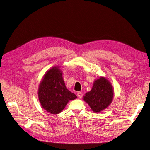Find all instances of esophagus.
Listing matches in <instances>:
<instances>
[{
	"label": "esophagus",
	"instance_id": "esophagus-1",
	"mask_svg": "<svg viewBox=\"0 0 150 150\" xmlns=\"http://www.w3.org/2000/svg\"><path fill=\"white\" fill-rule=\"evenodd\" d=\"M77 96H78V97H79L80 98H82V97H83V93H82L81 92H78L77 93Z\"/></svg>",
	"mask_w": 150,
	"mask_h": 150
}]
</instances>
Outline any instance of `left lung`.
Instances as JSON below:
<instances>
[{
    "instance_id": "8db88e82",
    "label": "left lung",
    "mask_w": 150,
    "mask_h": 150,
    "mask_svg": "<svg viewBox=\"0 0 150 150\" xmlns=\"http://www.w3.org/2000/svg\"><path fill=\"white\" fill-rule=\"evenodd\" d=\"M114 90L111 83L103 76L94 81L91 91L85 94L83 100L95 112H100L112 103Z\"/></svg>"
}]
</instances>
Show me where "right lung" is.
I'll use <instances>...</instances> for the list:
<instances>
[{"label": "right lung", "instance_id": "obj_1", "mask_svg": "<svg viewBox=\"0 0 150 150\" xmlns=\"http://www.w3.org/2000/svg\"><path fill=\"white\" fill-rule=\"evenodd\" d=\"M38 93L42 107L53 114L60 113L69 101L77 98L75 93L66 88L58 66L52 67L45 73L39 86Z\"/></svg>", "mask_w": 150, "mask_h": 150}]
</instances>
